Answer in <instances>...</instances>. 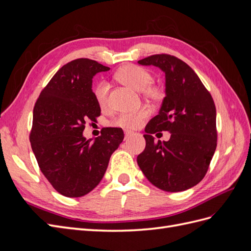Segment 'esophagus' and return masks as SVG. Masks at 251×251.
<instances>
[{"mask_svg":"<svg viewBox=\"0 0 251 251\" xmlns=\"http://www.w3.org/2000/svg\"><path fill=\"white\" fill-rule=\"evenodd\" d=\"M133 134H134V133L131 132V131H125V139L130 138Z\"/></svg>","mask_w":251,"mask_h":251,"instance_id":"1","label":"esophagus"}]
</instances>
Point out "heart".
Returning <instances> with one entry per match:
<instances>
[{
    "instance_id": "heart-1",
    "label": "heart",
    "mask_w": 251,
    "mask_h": 251,
    "mask_svg": "<svg viewBox=\"0 0 251 251\" xmlns=\"http://www.w3.org/2000/svg\"><path fill=\"white\" fill-rule=\"evenodd\" d=\"M116 80L123 85L130 87L139 93L147 100L155 103H160L164 100L166 92L161 83L153 82V74L144 68L128 64L118 69L115 73ZM109 91L108 82L98 81L93 87V95L97 104L100 109H107L109 105ZM151 115L149 107H142L136 112L121 113L113 120V125L126 128V130H135L140 127L146 119Z\"/></svg>"
}]
</instances>
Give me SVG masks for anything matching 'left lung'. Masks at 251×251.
<instances>
[{
    "label": "left lung",
    "mask_w": 251,
    "mask_h": 251,
    "mask_svg": "<svg viewBox=\"0 0 251 251\" xmlns=\"http://www.w3.org/2000/svg\"><path fill=\"white\" fill-rule=\"evenodd\" d=\"M140 65L159 67L165 73L166 96L143 137L146 149L137 163L151 184L165 192H182L198 184L217 148L216 105L209 91L183 60L161 53ZM158 130L171 133L169 142L153 141Z\"/></svg>",
    "instance_id": "left-lung-1"
}]
</instances>
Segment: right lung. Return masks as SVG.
Instances as JSON below:
<instances>
[{"mask_svg": "<svg viewBox=\"0 0 251 251\" xmlns=\"http://www.w3.org/2000/svg\"><path fill=\"white\" fill-rule=\"evenodd\" d=\"M108 70L96 60L74 59L53 75L34 104L29 139L37 164L53 188L69 198L98 185L125 137L120 127H103L93 142L82 137L86 123L100 116L92 78Z\"/></svg>", "mask_w": 251, "mask_h": 251, "instance_id": "add662e5", "label": "right lung"}]
</instances>
